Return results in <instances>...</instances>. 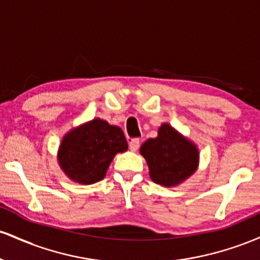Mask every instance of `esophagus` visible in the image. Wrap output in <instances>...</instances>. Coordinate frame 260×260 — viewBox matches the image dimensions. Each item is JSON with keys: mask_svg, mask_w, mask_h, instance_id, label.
<instances>
[{"mask_svg": "<svg viewBox=\"0 0 260 260\" xmlns=\"http://www.w3.org/2000/svg\"><path fill=\"white\" fill-rule=\"evenodd\" d=\"M139 147H140V142H139V139H137V138H134V139H132L129 142V149L132 151H137L139 149Z\"/></svg>", "mask_w": 260, "mask_h": 260, "instance_id": "obj_1", "label": "esophagus"}]
</instances>
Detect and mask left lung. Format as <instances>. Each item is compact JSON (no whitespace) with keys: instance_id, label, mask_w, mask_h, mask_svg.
<instances>
[{"instance_id":"obj_1","label":"left lung","mask_w":260,"mask_h":260,"mask_svg":"<svg viewBox=\"0 0 260 260\" xmlns=\"http://www.w3.org/2000/svg\"><path fill=\"white\" fill-rule=\"evenodd\" d=\"M140 154L147 160L151 180L166 187L181 183L198 166L196 145L166 123L159 128L156 138L142 145Z\"/></svg>"}]
</instances>
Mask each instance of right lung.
Returning a JSON list of instances; mask_svg holds the SVG:
<instances>
[{
  "label": "right lung",
  "mask_w": 260,
  "mask_h": 260,
  "mask_svg": "<svg viewBox=\"0 0 260 260\" xmlns=\"http://www.w3.org/2000/svg\"><path fill=\"white\" fill-rule=\"evenodd\" d=\"M128 148L120 127L95 118L64 137L58 151V162L71 180L82 184L99 182L117 153Z\"/></svg>",
  "instance_id": "add662e5"
}]
</instances>
